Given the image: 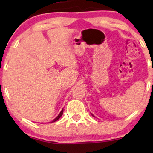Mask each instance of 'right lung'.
Listing matches in <instances>:
<instances>
[{
	"mask_svg": "<svg viewBox=\"0 0 153 153\" xmlns=\"http://www.w3.org/2000/svg\"><path fill=\"white\" fill-rule=\"evenodd\" d=\"M62 114H63V109H62V111H60V113H59V115H58V116H57V117H56V118H55V119H54V120H53V121H52V122H56V121H57V120H58V119H59V118H60V117H62Z\"/></svg>",
	"mask_w": 153,
	"mask_h": 153,
	"instance_id": "obj_1",
	"label": "right lung"
}]
</instances>
